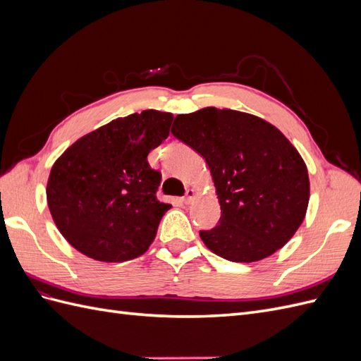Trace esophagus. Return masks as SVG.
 I'll use <instances>...</instances> for the list:
<instances>
[{
	"instance_id": "1",
	"label": "esophagus",
	"mask_w": 361,
	"mask_h": 361,
	"mask_svg": "<svg viewBox=\"0 0 361 361\" xmlns=\"http://www.w3.org/2000/svg\"><path fill=\"white\" fill-rule=\"evenodd\" d=\"M195 195H197V191H195L194 188H190V190H187V194H185V197L182 200L185 204H190L194 200Z\"/></svg>"
}]
</instances>
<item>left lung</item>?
Returning a JSON list of instances; mask_svg holds the SVG:
<instances>
[{
	"instance_id": "obj_1",
	"label": "left lung",
	"mask_w": 361,
	"mask_h": 361,
	"mask_svg": "<svg viewBox=\"0 0 361 361\" xmlns=\"http://www.w3.org/2000/svg\"><path fill=\"white\" fill-rule=\"evenodd\" d=\"M171 134L209 166L220 224L202 231L212 253L251 264L276 253L307 212V166L290 141L257 116L206 106L174 118Z\"/></svg>"
}]
</instances>
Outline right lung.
Here are the masks:
<instances>
[{
	"label": "right lung",
	"mask_w": 361,
	"mask_h": 361,
	"mask_svg": "<svg viewBox=\"0 0 361 361\" xmlns=\"http://www.w3.org/2000/svg\"><path fill=\"white\" fill-rule=\"evenodd\" d=\"M171 113L118 117L76 140L51 169L47 200L64 239L99 262L145 255L171 204L157 199L161 173L147 155L170 134Z\"/></svg>",
	"instance_id": "right-lung-1"
}]
</instances>
